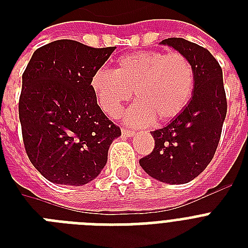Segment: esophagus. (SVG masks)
<instances>
[{"label": "esophagus", "mask_w": 248, "mask_h": 248, "mask_svg": "<svg viewBox=\"0 0 248 248\" xmlns=\"http://www.w3.org/2000/svg\"><path fill=\"white\" fill-rule=\"evenodd\" d=\"M134 134H135V132L132 131V130H127V128H122V135H124V136L131 138V136H134Z\"/></svg>", "instance_id": "obj_1"}]
</instances>
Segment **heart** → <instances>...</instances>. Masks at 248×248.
<instances>
[{"mask_svg": "<svg viewBox=\"0 0 248 248\" xmlns=\"http://www.w3.org/2000/svg\"><path fill=\"white\" fill-rule=\"evenodd\" d=\"M90 85L109 117L120 114L134 91L138 103L128 110L126 122L143 126L155 118L172 120L186 108L196 86V71L181 52L141 51L121 56L114 71L97 69Z\"/></svg>", "mask_w": 248, "mask_h": 248, "instance_id": "b5f03b06", "label": "heart"}]
</instances>
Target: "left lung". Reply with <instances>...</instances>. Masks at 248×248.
<instances>
[{
  "instance_id": "1",
  "label": "left lung",
  "mask_w": 248,
  "mask_h": 248,
  "mask_svg": "<svg viewBox=\"0 0 248 248\" xmlns=\"http://www.w3.org/2000/svg\"><path fill=\"white\" fill-rule=\"evenodd\" d=\"M188 56L196 71V86L186 108L167 126L152 131L155 149L139 161L151 177L167 184H185L214 158L227 116L223 71L207 48L184 38L161 42Z\"/></svg>"
}]
</instances>
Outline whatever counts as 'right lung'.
Returning a JSON list of instances; mask_svg holds the SVG:
<instances>
[{
	"mask_svg": "<svg viewBox=\"0 0 248 248\" xmlns=\"http://www.w3.org/2000/svg\"><path fill=\"white\" fill-rule=\"evenodd\" d=\"M116 47L59 40L33 52L23 73L19 120L25 152L55 184H87L108 161L121 128L97 105L90 81Z\"/></svg>",
	"mask_w": 248,
	"mask_h": 248,
	"instance_id": "obj_1",
	"label": "right lung"
}]
</instances>
